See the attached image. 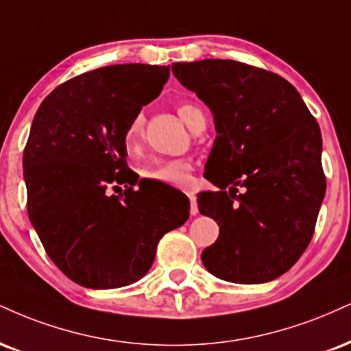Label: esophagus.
Here are the masks:
<instances>
[{
	"instance_id": "34e87169",
	"label": "esophagus",
	"mask_w": 351,
	"mask_h": 351,
	"mask_svg": "<svg viewBox=\"0 0 351 351\" xmlns=\"http://www.w3.org/2000/svg\"><path fill=\"white\" fill-rule=\"evenodd\" d=\"M189 196V202H191V209H189V213H191V216H196L199 210H197V202H196V196H194L193 193L188 194Z\"/></svg>"
}]
</instances>
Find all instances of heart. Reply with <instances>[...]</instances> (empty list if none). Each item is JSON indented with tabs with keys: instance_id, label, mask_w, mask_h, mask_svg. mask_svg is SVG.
<instances>
[{
	"instance_id": "obj_1",
	"label": "heart",
	"mask_w": 351,
	"mask_h": 351,
	"mask_svg": "<svg viewBox=\"0 0 351 351\" xmlns=\"http://www.w3.org/2000/svg\"><path fill=\"white\" fill-rule=\"evenodd\" d=\"M178 116L181 121L193 129L196 122L204 117V114L194 104H180ZM143 135V117L137 116L130 122L128 132H125V147L129 150H135L142 141ZM189 171H191V163L184 158L175 160H160L142 168V176L145 180L158 181L163 184H171V186H186L189 181Z\"/></svg>"
}]
</instances>
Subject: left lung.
Here are the masks:
<instances>
[{
    "label": "left lung",
    "instance_id": "8db88e82",
    "mask_svg": "<svg viewBox=\"0 0 351 351\" xmlns=\"http://www.w3.org/2000/svg\"><path fill=\"white\" fill-rule=\"evenodd\" d=\"M176 80L210 109L217 137L197 196L219 226L201 260L219 280L260 285L299 260L325 196L322 135L296 88L235 60L173 63Z\"/></svg>",
    "mask_w": 351,
    "mask_h": 351
}]
</instances>
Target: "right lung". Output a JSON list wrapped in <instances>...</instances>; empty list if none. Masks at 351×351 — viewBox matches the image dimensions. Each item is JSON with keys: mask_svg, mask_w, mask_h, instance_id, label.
<instances>
[{"mask_svg": "<svg viewBox=\"0 0 351 351\" xmlns=\"http://www.w3.org/2000/svg\"><path fill=\"white\" fill-rule=\"evenodd\" d=\"M168 77L170 65L103 66L55 88L34 116L23 157L29 219L50 260L84 288L141 280L160 239L189 217V201L142 188L125 162L130 122ZM119 184L126 191L114 197Z\"/></svg>", "mask_w": 351, "mask_h": 351, "instance_id": "obj_1", "label": "right lung"}]
</instances>
